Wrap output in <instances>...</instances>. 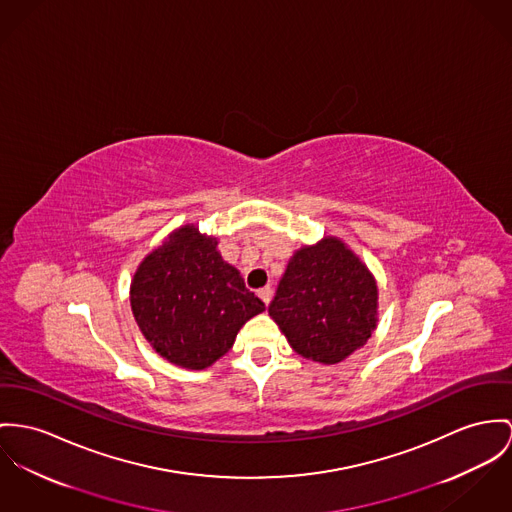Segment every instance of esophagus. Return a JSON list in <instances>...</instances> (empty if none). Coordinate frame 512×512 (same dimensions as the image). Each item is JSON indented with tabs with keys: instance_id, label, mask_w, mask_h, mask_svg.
Here are the masks:
<instances>
[{
	"instance_id": "esophagus-1",
	"label": "esophagus",
	"mask_w": 512,
	"mask_h": 512,
	"mask_svg": "<svg viewBox=\"0 0 512 512\" xmlns=\"http://www.w3.org/2000/svg\"><path fill=\"white\" fill-rule=\"evenodd\" d=\"M257 294H259V298L265 302V306H269V302H271V298H273V288H271V286H265V288H261Z\"/></svg>"
}]
</instances>
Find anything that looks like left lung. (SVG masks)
Segmentation results:
<instances>
[{
    "label": "left lung",
    "instance_id": "8db88e82",
    "mask_svg": "<svg viewBox=\"0 0 512 512\" xmlns=\"http://www.w3.org/2000/svg\"><path fill=\"white\" fill-rule=\"evenodd\" d=\"M378 288L368 269L335 237L296 251L269 314L304 358L337 364L376 327Z\"/></svg>",
    "mask_w": 512,
    "mask_h": 512
}]
</instances>
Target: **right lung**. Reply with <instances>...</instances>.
I'll list each match as a JSON object with an SVG mask.
<instances>
[{"label":"right lung","instance_id":"add662e5","mask_svg":"<svg viewBox=\"0 0 512 512\" xmlns=\"http://www.w3.org/2000/svg\"><path fill=\"white\" fill-rule=\"evenodd\" d=\"M216 245L195 226L179 228L142 261L130 288L144 337L169 362L191 370L228 353L241 325L265 312Z\"/></svg>","mask_w":512,"mask_h":512}]
</instances>
